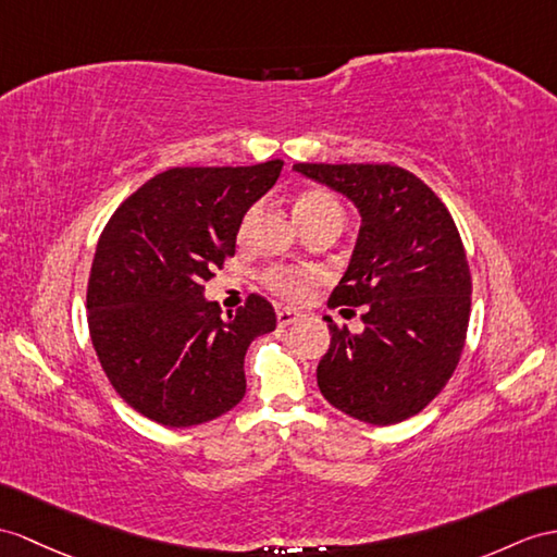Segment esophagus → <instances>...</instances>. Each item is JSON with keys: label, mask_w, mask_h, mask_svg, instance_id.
<instances>
[{"label": "esophagus", "mask_w": 557, "mask_h": 557, "mask_svg": "<svg viewBox=\"0 0 557 557\" xmlns=\"http://www.w3.org/2000/svg\"><path fill=\"white\" fill-rule=\"evenodd\" d=\"M276 319H278V325H290V323H295V321H300L302 319V314L300 311H295V309H278L276 311Z\"/></svg>", "instance_id": "esophagus-1"}]
</instances>
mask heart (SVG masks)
<instances>
[{
	"mask_svg": "<svg viewBox=\"0 0 557 557\" xmlns=\"http://www.w3.org/2000/svg\"><path fill=\"white\" fill-rule=\"evenodd\" d=\"M295 216L297 222H300V226L323 222V220H343V208L333 194L323 191V188H309V191H305L295 200ZM267 283L269 288L278 293L281 297H288V300H302L311 288V274H305V271L276 269V271H269Z\"/></svg>",
	"mask_w": 557,
	"mask_h": 557,
	"instance_id": "heart-1",
	"label": "heart"
}]
</instances>
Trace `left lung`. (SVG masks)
I'll return each mask as SVG.
<instances>
[{
    "instance_id": "8db88e82",
    "label": "left lung",
    "mask_w": 557,
    "mask_h": 557,
    "mask_svg": "<svg viewBox=\"0 0 557 557\" xmlns=\"http://www.w3.org/2000/svg\"><path fill=\"white\" fill-rule=\"evenodd\" d=\"M347 196L359 238L331 307H363L351 333L329 317L317 383L335 409L371 425L420 413L454 375L470 321V269L454 216L428 184L397 165H293ZM351 311V309H349Z\"/></svg>"
}]
</instances>
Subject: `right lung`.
Returning <instances> with one entry per match:
<instances>
[{"instance_id":"obj_1","label":"right lung","mask_w":557,"mask_h":557,"mask_svg":"<svg viewBox=\"0 0 557 557\" xmlns=\"http://www.w3.org/2000/svg\"><path fill=\"white\" fill-rule=\"evenodd\" d=\"M281 168H172L103 228L87 286L91 345L117 395L160 425L208 423L246 395V351L276 329V311L252 293L222 319L202 283L234 257L243 216Z\"/></svg>"}]
</instances>
